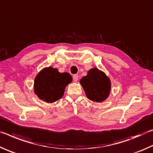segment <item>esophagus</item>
Returning a JSON list of instances; mask_svg holds the SVG:
<instances>
[{
    "label": "esophagus",
    "mask_w": 153,
    "mask_h": 153,
    "mask_svg": "<svg viewBox=\"0 0 153 153\" xmlns=\"http://www.w3.org/2000/svg\"><path fill=\"white\" fill-rule=\"evenodd\" d=\"M72 78H73V81L74 82H76L78 81V75L77 74H74L73 75V76H72Z\"/></svg>",
    "instance_id": "1"
}]
</instances>
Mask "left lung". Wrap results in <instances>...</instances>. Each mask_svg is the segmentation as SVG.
Masks as SVG:
<instances>
[{"instance_id":"8db88e82","label":"left lung","mask_w":153,"mask_h":153,"mask_svg":"<svg viewBox=\"0 0 153 153\" xmlns=\"http://www.w3.org/2000/svg\"><path fill=\"white\" fill-rule=\"evenodd\" d=\"M80 83L87 98L93 102H102L108 97L111 82L106 74L97 68L90 69L86 76L82 77Z\"/></svg>"}]
</instances>
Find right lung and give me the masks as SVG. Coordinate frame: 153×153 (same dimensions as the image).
I'll list each match as a JSON object with an SVG mask.
<instances>
[{
	"label": "right lung",
	"instance_id": "add662e5",
	"mask_svg": "<svg viewBox=\"0 0 153 153\" xmlns=\"http://www.w3.org/2000/svg\"><path fill=\"white\" fill-rule=\"evenodd\" d=\"M72 81L68 72L60 73L52 67L42 69L34 79L35 94L47 103H53L62 98L66 87Z\"/></svg>",
	"mask_w": 153,
	"mask_h": 153
}]
</instances>
